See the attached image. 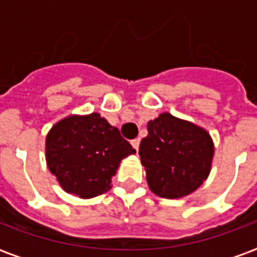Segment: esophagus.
Masks as SVG:
<instances>
[{
	"label": "esophagus",
	"mask_w": 257,
	"mask_h": 257,
	"mask_svg": "<svg viewBox=\"0 0 257 257\" xmlns=\"http://www.w3.org/2000/svg\"><path fill=\"white\" fill-rule=\"evenodd\" d=\"M131 145L134 146V149L136 151L139 150V145H140V139H134L132 142H131Z\"/></svg>",
	"instance_id": "esophagus-1"
}]
</instances>
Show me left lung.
Masks as SVG:
<instances>
[{
    "mask_svg": "<svg viewBox=\"0 0 257 257\" xmlns=\"http://www.w3.org/2000/svg\"><path fill=\"white\" fill-rule=\"evenodd\" d=\"M149 135L140 142L139 156L146 179L162 198H182L198 189L212 167L213 142L195 123L162 112L147 122Z\"/></svg>",
    "mask_w": 257,
    "mask_h": 257,
    "instance_id": "8db88e82",
    "label": "left lung"
}]
</instances>
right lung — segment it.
<instances>
[{
	"mask_svg": "<svg viewBox=\"0 0 257 257\" xmlns=\"http://www.w3.org/2000/svg\"><path fill=\"white\" fill-rule=\"evenodd\" d=\"M135 153L119 131L97 112L63 118L45 142L49 171L66 193L85 199L111 189L119 162Z\"/></svg>",
	"mask_w": 257,
	"mask_h": 257,
	"instance_id": "1",
	"label": "right lung"
}]
</instances>
